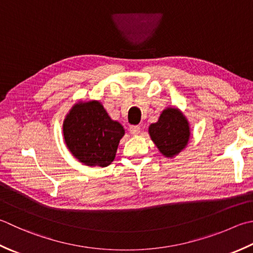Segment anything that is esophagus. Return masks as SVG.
<instances>
[{"label":"esophagus","mask_w":253,"mask_h":253,"mask_svg":"<svg viewBox=\"0 0 253 253\" xmlns=\"http://www.w3.org/2000/svg\"><path fill=\"white\" fill-rule=\"evenodd\" d=\"M129 131L131 135L137 136L140 133V127L139 126H129Z\"/></svg>","instance_id":"1"}]
</instances>
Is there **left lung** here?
<instances>
[{"instance_id": "left-lung-1", "label": "left lung", "mask_w": 253, "mask_h": 253, "mask_svg": "<svg viewBox=\"0 0 253 253\" xmlns=\"http://www.w3.org/2000/svg\"><path fill=\"white\" fill-rule=\"evenodd\" d=\"M190 126L177 108H167L159 121L151 124L149 135L163 156L174 157L184 149L190 139Z\"/></svg>"}]
</instances>
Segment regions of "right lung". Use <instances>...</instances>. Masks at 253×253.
Listing matches in <instances>:
<instances>
[{
  "label": "right lung",
  "instance_id": "1",
  "mask_svg": "<svg viewBox=\"0 0 253 253\" xmlns=\"http://www.w3.org/2000/svg\"><path fill=\"white\" fill-rule=\"evenodd\" d=\"M124 133L121 124L112 121L97 101L76 104L63 122L68 149L79 161L90 167L110 166Z\"/></svg>",
  "mask_w": 253,
  "mask_h": 253
}]
</instances>
